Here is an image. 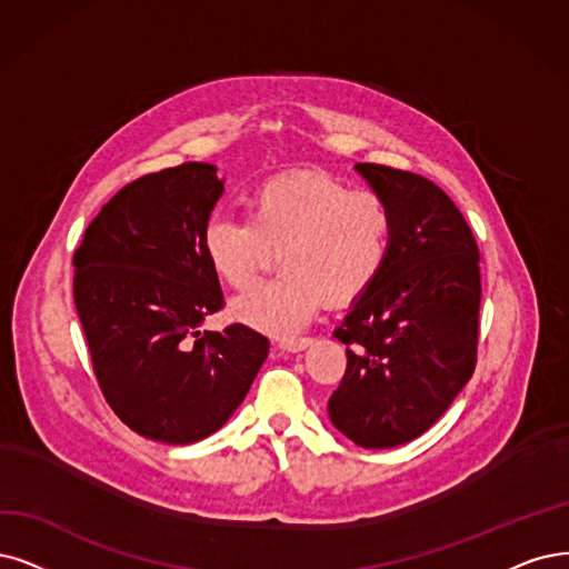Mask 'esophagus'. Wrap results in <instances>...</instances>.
Masks as SVG:
<instances>
[{
	"label": "esophagus",
	"instance_id": "1",
	"mask_svg": "<svg viewBox=\"0 0 569 569\" xmlns=\"http://www.w3.org/2000/svg\"><path fill=\"white\" fill-rule=\"evenodd\" d=\"M309 345H311L309 338H288V340L279 342V349H283V351H302Z\"/></svg>",
	"mask_w": 569,
	"mask_h": 569
}]
</instances>
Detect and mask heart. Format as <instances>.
I'll return each instance as SVG.
<instances>
[{
  "instance_id": "obj_1",
  "label": "heart",
  "mask_w": 569,
  "mask_h": 569,
  "mask_svg": "<svg viewBox=\"0 0 569 569\" xmlns=\"http://www.w3.org/2000/svg\"><path fill=\"white\" fill-rule=\"evenodd\" d=\"M396 213L372 189H349L326 173H283L260 182L246 220L213 218L203 256L216 277L246 290L279 252L281 277L231 305L234 319L273 338L298 332L328 300L363 298L391 258Z\"/></svg>"
}]
</instances>
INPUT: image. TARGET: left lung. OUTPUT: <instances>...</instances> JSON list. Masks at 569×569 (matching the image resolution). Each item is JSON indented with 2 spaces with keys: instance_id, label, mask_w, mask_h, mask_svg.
Wrapping results in <instances>:
<instances>
[{
  "instance_id": "left-lung-1",
  "label": "left lung",
  "mask_w": 569,
  "mask_h": 569,
  "mask_svg": "<svg viewBox=\"0 0 569 569\" xmlns=\"http://www.w3.org/2000/svg\"><path fill=\"white\" fill-rule=\"evenodd\" d=\"M396 213L391 258L332 335L347 370L330 422L361 448L422 436L471 380L478 351L480 252L455 201L431 180L356 163Z\"/></svg>"
}]
</instances>
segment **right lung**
I'll return each instance as SVG.
<instances>
[{"label": "right lung", "mask_w": 569, "mask_h": 569, "mask_svg": "<svg viewBox=\"0 0 569 569\" xmlns=\"http://www.w3.org/2000/svg\"><path fill=\"white\" fill-rule=\"evenodd\" d=\"M218 168L187 161L142 176L102 206L74 250V307L104 401L136 433L189 446L246 398L269 340L243 323L199 330L222 309L203 229Z\"/></svg>", "instance_id": "add662e5"}]
</instances>
